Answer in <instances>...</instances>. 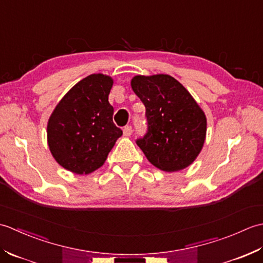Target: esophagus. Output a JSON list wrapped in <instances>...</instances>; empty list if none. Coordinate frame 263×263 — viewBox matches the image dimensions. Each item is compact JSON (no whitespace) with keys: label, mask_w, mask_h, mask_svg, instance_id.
<instances>
[{"label":"esophagus","mask_w":263,"mask_h":263,"mask_svg":"<svg viewBox=\"0 0 263 263\" xmlns=\"http://www.w3.org/2000/svg\"><path fill=\"white\" fill-rule=\"evenodd\" d=\"M123 133H124V136L130 137L131 133H132V126L131 125L124 126V128H123Z\"/></svg>","instance_id":"34e87169"}]
</instances>
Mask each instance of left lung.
I'll list each match as a JSON object with an SVG mask.
<instances>
[{"label":"left lung","mask_w":263,"mask_h":263,"mask_svg":"<svg viewBox=\"0 0 263 263\" xmlns=\"http://www.w3.org/2000/svg\"><path fill=\"white\" fill-rule=\"evenodd\" d=\"M131 86L146 107L147 132L136 142L148 160L166 172L192 164L203 146L206 120L190 92L168 74L137 76Z\"/></svg>","instance_id":"1"}]
</instances>
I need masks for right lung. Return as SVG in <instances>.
I'll return each instance as SVG.
<instances>
[{
	"instance_id": "add662e5",
	"label": "right lung",
	"mask_w": 263,
	"mask_h": 263,
	"mask_svg": "<svg viewBox=\"0 0 263 263\" xmlns=\"http://www.w3.org/2000/svg\"><path fill=\"white\" fill-rule=\"evenodd\" d=\"M111 86L107 76H88L70 89L49 117V150L61 166L76 174L99 168L122 136L108 102Z\"/></svg>"
}]
</instances>
